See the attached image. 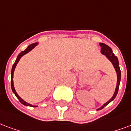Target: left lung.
Here are the masks:
<instances>
[{"mask_svg": "<svg viewBox=\"0 0 131 131\" xmlns=\"http://www.w3.org/2000/svg\"><path fill=\"white\" fill-rule=\"evenodd\" d=\"M101 47V50H100V52L102 54H104L105 56L107 57V58L109 59L110 61L111 62V63L113 64V67L115 70V72H116V74H117V85H116V88H115V90L114 94H113L112 98L107 101V102H105L102 106L98 108L96 110L97 111H99V110H101L104 108V107H106L107 104H109L111 101H113L115 98L117 96V92H118V90H119V83H120V80H121V71H120V68H119V61H118V59H117V57L116 56L114 55V54L113 53V51L109 46L106 45L105 43H99Z\"/></svg>", "mask_w": 131, "mask_h": 131, "instance_id": "left-lung-1", "label": "left lung"}]
</instances>
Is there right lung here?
<instances>
[{"instance_id":"1","label":"right lung","mask_w":131,"mask_h":131,"mask_svg":"<svg viewBox=\"0 0 131 131\" xmlns=\"http://www.w3.org/2000/svg\"><path fill=\"white\" fill-rule=\"evenodd\" d=\"M38 44V43L37 42H35V43H31V45H29L28 47L27 48V49L25 50H24V51H22L21 52H20V54H18V57H17V58H16V61H15V63H14V65H13V66H12V72H11V86H12V91H13V92H14V94L16 95V96L18 98V99L19 100H20V102L22 103V104H24V105H25V106H29V107H37V105H32L31 104H29V103H28V102H27L26 101H24L23 99H22V98H20V96H19V95H18V94H17V92H16V91L15 90V88H14V80H13V78H14V70H15V68H16V66H17V64H18V63L19 62V61H20V58L22 57L23 55H24V54H27L29 52H30L31 50H33L34 48Z\"/></svg>"}]
</instances>
